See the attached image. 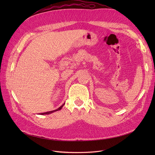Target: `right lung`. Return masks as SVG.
Wrapping results in <instances>:
<instances>
[{
  "mask_svg": "<svg viewBox=\"0 0 155 155\" xmlns=\"http://www.w3.org/2000/svg\"><path fill=\"white\" fill-rule=\"evenodd\" d=\"M64 105V104H63L60 107H59L58 109H56V110H51V111H49V112H43V113H41L40 114H50V113H52V112H55V111H57V110H61L62 109V107H63V105Z\"/></svg>",
  "mask_w": 155,
  "mask_h": 155,
  "instance_id": "right-lung-1",
  "label": "right lung"
}]
</instances>
